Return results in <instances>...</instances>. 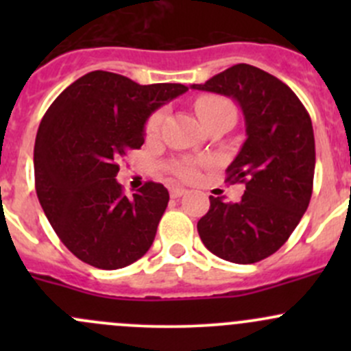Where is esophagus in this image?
Here are the masks:
<instances>
[{"label":"esophagus","instance_id":"1","mask_svg":"<svg viewBox=\"0 0 351 351\" xmlns=\"http://www.w3.org/2000/svg\"><path fill=\"white\" fill-rule=\"evenodd\" d=\"M186 190L182 189V186H171L169 189V195H171V198H180L182 195H185Z\"/></svg>","mask_w":351,"mask_h":351}]
</instances>
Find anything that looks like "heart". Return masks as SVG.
Here are the masks:
<instances>
[{
  "mask_svg": "<svg viewBox=\"0 0 351 351\" xmlns=\"http://www.w3.org/2000/svg\"><path fill=\"white\" fill-rule=\"evenodd\" d=\"M195 108H197L198 117H200L204 123L208 122L210 119H214V117L221 115V113H228V112L234 113V107H232L231 101L219 97H200L195 101ZM162 119H165V112H161V110L149 117V120H147L146 123L147 136H154V134H158L159 127H161L162 123ZM171 171L175 173L176 176H180L182 180H195L198 176L197 166L193 165L192 161L175 162V165L171 166Z\"/></svg>",
  "mask_w": 351,
  "mask_h": 351,
  "instance_id": "1",
  "label": "heart"
}]
</instances>
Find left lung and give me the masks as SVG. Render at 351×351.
Listing matches in <instances>:
<instances>
[{
  "instance_id": "left-lung-1",
  "label": "left lung",
  "mask_w": 351,
  "mask_h": 351,
  "mask_svg": "<svg viewBox=\"0 0 351 351\" xmlns=\"http://www.w3.org/2000/svg\"><path fill=\"white\" fill-rule=\"evenodd\" d=\"M190 88L224 95L243 110L246 141L228 166V182L244 183L239 202L210 198L198 221L202 243L232 263L274 254L297 228L313 195V122L297 95L267 71L236 64Z\"/></svg>"
}]
</instances>
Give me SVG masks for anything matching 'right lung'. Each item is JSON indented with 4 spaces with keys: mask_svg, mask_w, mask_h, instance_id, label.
Segmentation results:
<instances>
[{
    "mask_svg": "<svg viewBox=\"0 0 351 351\" xmlns=\"http://www.w3.org/2000/svg\"><path fill=\"white\" fill-rule=\"evenodd\" d=\"M185 91V84H139L91 71L45 112L34 149L35 190L56 234L84 263L117 270L153 244L168 190L147 182L123 195L117 162L143 146L151 113Z\"/></svg>",
    "mask_w": 351,
    "mask_h": 351,
    "instance_id": "right-lung-1",
    "label": "right lung"
}]
</instances>
